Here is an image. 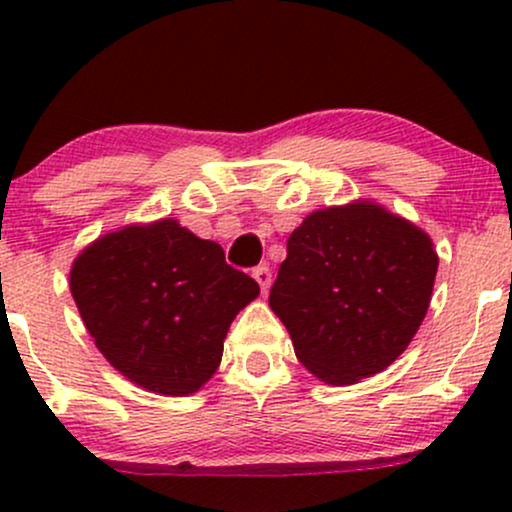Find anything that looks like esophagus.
I'll return each instance as SVG.
<instances>
[{
  "label": "esophagus",
  "mask_w": 512,
  "mask_h": 512,
  "mask_svg": "<svg viewBox=\"0 0 512 512\" xmlns=\"http://www.w3.org/2000/svg\"><path fill=\"white\" fill-rule=\"evenodd\" d=\"M252 276H255V281L260 284L262 293H267L269 284H272V272H269L267 264H260V267H255V272H252Z\"/></svg>",
  "instance_id": "34e87169"
}]
</instances>
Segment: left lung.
<instances>
[{"label":"left lung","instance_id":"8db88e82","mask_svg":"<svg viewBox=\"0 0 512 512\" xmlns=\"http://www.w3.org/2000/svg\"><path fill=\"white\" fill-rule=\"evenodd\" d=\"M438 252L383 204L317 209L289 236L269 308L317 380L354 385L404 354L431 305Z\"/></svg>","mask_w":512,"mask_h":512}]
</instances>
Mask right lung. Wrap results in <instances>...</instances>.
Returning <instances> with one entry per match:
<instances>
[{
	"instance_id": "right-lung-1",
	"label": "right lung",
	"mask_w": 512,
	"mask_h": 512,
	"mask_svg": "<svg viewBox=\"0 0 512 512\" xmlns=\"http://www.w3.org/2000/svg\"><path fill=\"white\" fill-rule=\"evenodd\" d=\"M69 289L98 351L129 383L195 395L223 356L228 327L260 296L248 274L175 219L129 223L76 255Z\"/></svg>"
}]
</instances>
